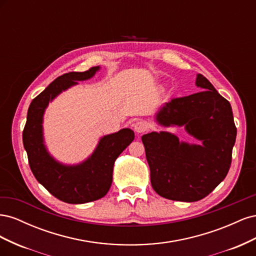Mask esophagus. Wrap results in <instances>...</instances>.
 I'll return each instance as SVG.
<instances>
[{
  "label": "esophagus",
  "instance_id": "esophagus-1",
  "mask_svg": "<svg viewBox=\"0 0 256 256\" xmlns=\"http://www.w3.org/2000/svg\"><path fill=\"white\" fill-rule=\"evenodd\" d=\"M148 128V124L144 120H138L134 124V129L136 134H143Z\"/></svg>",
  "mask_w": 256,
  "mask_h": 256
}]
</instances>
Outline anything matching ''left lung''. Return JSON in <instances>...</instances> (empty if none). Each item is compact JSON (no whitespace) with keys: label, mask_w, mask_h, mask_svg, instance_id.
<instances>
[{"label":"left lung","mask_w":256,"mask_h":256,"mask_svg":"<svg viewBox=\"0 0 256 256\" xmlns=\"http://www.w3.org/2000/svg\"><path fill=\"white\" fill-rule=\"evenodd\" d=\"M196 85L203 90L166 102L154 120L164 127H184L202 144L180 141L168 131L142 136L154 190L182 202L204 198L226 178L237 134L228 100L203 74H196Z\"/></svg>","instance_id":"1"}]
</instances>
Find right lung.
Returning a JSON list of instances; mask_svg holds the SVG:
<instances>
[{"label": "right lung", "instance_id": "obj_1", "mask_svg": "<svg viewBox=\"0 0 256 256\" xmlns=\"http://www.w3.org/2000/svg\"><path fill=\"white\" fill-rule=\"evenodd\" d=\"M99 70L100 66H96L83 72L65 74L50 83L30 102L23 130V145L35 178L53 196L69 204H84L104 198L111 187L115 160L134 138V132L129 128L106 134L100 138L90 156L76 164H62L46 146L42 124L49 104L60 92L79 84L78 81L92 79Z\"/></svg>", "mask_w": 256, "mask_h": 256}]
</instances>
